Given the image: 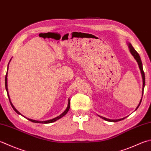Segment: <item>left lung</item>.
I'll return each mask as SVG.
<instances>
[{
	"label": "left lung",
	"instance_id": "obj_1",
	"mask_svg": "<svg viewBox=\"0 0 151 151\" xmlns=\"http://www.w3.org/2000/svg\"><path fill=\"white\" fill-rule=\"evenodd\" d=\"M128 47L129 48V51H130L131 54H132V55L134 56V58L135 59V60L137 61V63L139 65V67L140 69V70H141V75H142V78H143V89H142V96H143V91H144V87H145V73L143 71V65H142V62H141V58H140V56L139 55L138 53L136 52V50H135L134 48H133V46H132V44L130 43L128 44ZM141 101H142V98H141V101L139 102V103L138 106L137 107L136 109L135 110H137V108L139 107V105L141 104ZM99 117H101V119H104L105 120L107 121H109V122H119V121L120 120H122L123 119H124L125 118H123V119H118V120H111V119H107V118H105V117H103V116H99Z\"/></svg>",
	"mask_w": 151,
	"mask_h": 151
}]
</instances>
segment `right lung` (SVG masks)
<instances>
[{"instance_id":"obj_1","label":"right lung","mask_w":151,"mask_h":151,"mask_svg":"<svg viewBox=\"0 0 151 151\" xmlns=\"http://www.w3.org/2000/svg\"><path fill=\"white\" fill-rule=\"evenodd\" d=\"M8 65H9V63H8ZM7 73H8V70H7L6 74V77H5V87H6V91H7V93H8V98H9V101H10V104H11V105H12V108L14 109V110L15 111H16L17 114H20V113H19V112L17 111L16 110V109H15V107H14V105H12V102H11V101H10V97H9V96H8V88H7ZM69 109H70V100L69 99V101H68V106H67V109H66V110L65 111L63 112V113H62L61 114H60V116H58V117H56V118H54V119H51V120H46V121H38V120H35L29 119H27V118H26V119H27L29 120H30V121H31V122H35V123H42V124H48V123H52V122H55V121H56V120H58V119H61V117H63V116H65V114L67 113V112L69 111ZM24 117H25V116H24Z\"/></svg>"}]
</instances>
